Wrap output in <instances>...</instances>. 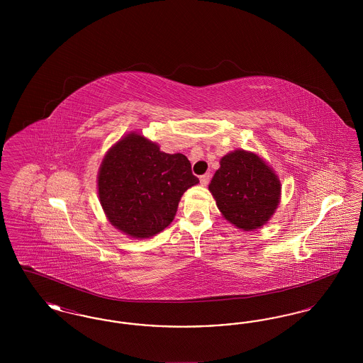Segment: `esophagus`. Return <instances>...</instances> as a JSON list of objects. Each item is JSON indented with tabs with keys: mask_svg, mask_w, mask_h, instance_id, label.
Masks as SVG:
<instances>
[{
	"mask_svg": "<svg viewBox=\"0 0 363 363\" xmlns=\"http://www.w3.org/2000/svg\"><path fill=\"white\" fill-rule=\"evenodd\" d=\"M209 181H211V174L209 173H206L204 175L200 177V182H201L203 186H207L208 184H209Z\"/></svg>",
	"mask_w": 363,
	"mask_h": 363,
	"instance_id": "1",
	"label": "esophagus"
}]
</instances>
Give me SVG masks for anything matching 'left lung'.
<instances>
[{
  "instance_id": "8db88e82",
  "label": "left lung",
  "mask_w": 363,
  "mask_h": 363,
  "mask_svg": "<svg viewBox=\"0 0 363 363\" xmlns=\"http://www.w3.org/2000/svg\"><path fill=\"white\" fill-rule=\"evenodd\" d=\"M225 220L243 231L265 225L280 201L275 172L253 152L235 150L220 159L209 186Z\"/></svg>"
}]
</instances>
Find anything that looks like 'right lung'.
<instances>
[{"mask_svg":"<svg viewBox=\"0 0 363 363\" xmlns=\"http://www.w3.org/2000/svg\"><path fill=\"white\" fill-rule=\"evenodd\" d=\"M197 184L186 156L162 152L156 143L132 132L104 156L98 194L110 223L141 240L170 225L182 194Z\"/></svg>","mask_w":363,"mask_h":363,"instance_id":"1","label":"right lung"}]
</instances>
